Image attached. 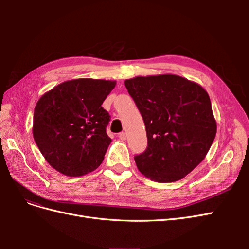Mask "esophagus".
Returning <instances> with one entry per match:
<instances>
[{
    "mask_svg": "<svg viewBox=\"0 0 249 249\" xmlns=\"http://www.w3.org/2000/svg\"><path fill=\"white\" fill-rule=\"evenodd\" d=\"M118 137H119V139H120V140H125V139H126V133H124V132L119 133Z\"/></svg>",
    "mask_w": 249,
    "mask_h": 249,
    "instance_id": "esophagus-1",
    "label": "esophagus"
}]
</instances>
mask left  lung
Instances as JSON below:
<instances>
[{"instance_id": "left-lung-1", "label": "left lung", "mask_w": 249, "mask_h": 249, "mask_svg": "<svg viewBox=\"0 0 249 249\" xmlns=\"http://www.w3.org/2000/svg\"><path fill=\"white\" fill-rule=\"evenodd\" d=\"M124 85L146 129L147 147L134 157L139 171L158 183L183 178L205 159L216 136L209 94L176 74L136 77Z\"/></svg>"}]
</instances>
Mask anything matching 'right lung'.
<instances>
[{"label": "right lung", "instance_id": "obj_1", "mask_svg": "<svg viewBox=\"0 0 249 249\" xmlns=\"http://www.w3.org/2000/svg\"><path fill=\"white\" fill-rule=\"evenodd\" d=\"M115 81L76 79L44 93L33 116V137L44 159L57 171L80 177L102 164L111 143L103 102Z\"/></svg>", "mask_w": 249, "mask_h": 249}]
</instances>
